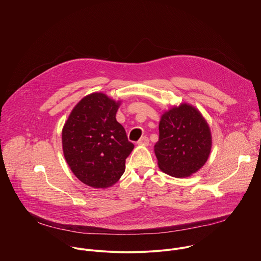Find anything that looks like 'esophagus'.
Here are the masks:
<instances>
[{
    "mask_svg": "<svg viewBox=\"0 0 261 261\" xmlns=\"http://www.w3.org/2000/svg\"><path fill=\"white\" fill-rule=\"evenodd\" d=\"M138 145H141V146H148L149 145V139L145 136V137H142L139 142H138Z\"/></svg>",
    "mask_w": 261,
    "mask_h": 261,
    "instance_id": "1",
    "label": "esophagus"
}]
</instances>
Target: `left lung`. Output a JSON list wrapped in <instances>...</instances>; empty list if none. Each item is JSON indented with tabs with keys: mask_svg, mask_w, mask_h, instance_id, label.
<instances>
[{
	"mask_svg": "<svg viewBox=\"0 0 261 261\" xmlns=\"http://www.w3.org/2000/svg\"><path fill=\"white\" fill-rule=\"evenodd\" d=\"M212 146L210 125L193 105L183 102L161 115L154 151L164 173L175 178L196 173L207 161Z\"/></svg>",
	"mask_w": 261,
	"mask_h": 261,
	"instance_id": "8db88e82",
	"label": "left lung"
}]
</instances>
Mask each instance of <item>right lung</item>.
<instances>
[{
  "label": "right lung",
  "mask_w": 261,
  "mask_h": 261,
  "mask_svg": "<svg viewBox=\"0 0 261 261\" xmlns=\"http://www.w3.org/2000/svg\"><path fill=\"white\" fill-rule=\"evenodd\" d=\"M121 100L102 92L83 97L62 130L65 159L74 175L93 188L114 185L124 173L125 159L135 146L115 115Z\"/></svg>",
  "instance_id": "right-lung-1"
}]
</instances>
